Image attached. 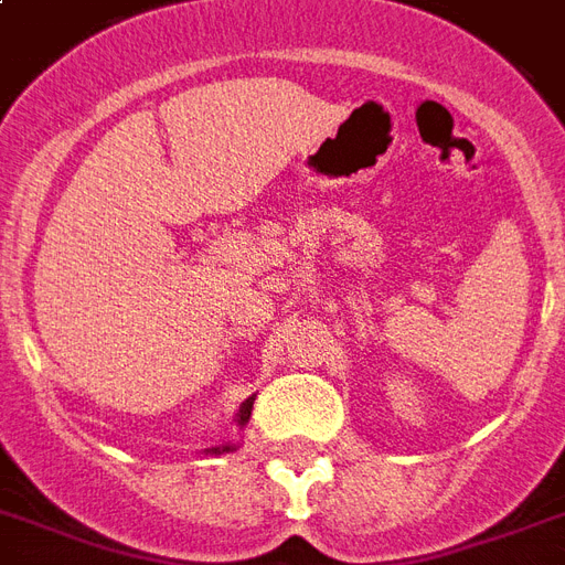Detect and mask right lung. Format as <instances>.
<instances>
[{
  "mask_svg": "<svg viewBox=\"0 0 565 565\" xmlns=\"http://www.w3.org/2000/svg\"><path fill=\"white\" fill-rule=\"evenodd\" d=\"M252 406H254V397H248L243 403V406H239V412H236V426H239V429H243L245 424H248V417H252ZM236 447L239 445H234V441H225V445H218V447H206L204 454H213V456H222V454H234Z\"/></svg>",
  "mask_w": 565,
  "mask_h": 565,
  "instance_id": "add662e5",
  "label": "right lung"
}]
</instances>
